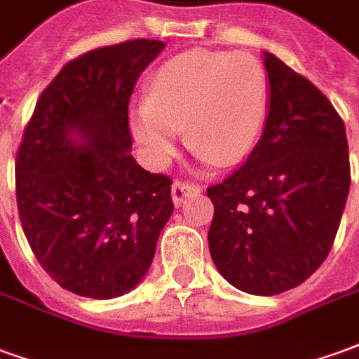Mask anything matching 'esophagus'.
<instances>
[{
  "instance_id": "obj_1",
  "label": "esophagus",
  "mask_w": 359,
  "mask_h": 359,
  "mask_svg": "<svg viewBox=\"0 0 359 359\" xmlns=\"http://www.w3.org/2000/svg\"><path fill=\"white\" fill-rule=\"evenodd\" d=\"M198 190H200V188L196 187V184H192V182H187V180H175L171 188L172 202H175V205H180L187 196L194 194Z\"/></svg>"
}]
</instances>
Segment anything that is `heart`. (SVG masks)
I'll use <instances>...</instances> for the list:
<instances>
[{
    "label": "heart",
    "mask_w": 359,
    "mask_h": 359,
    "mask_svg": "<svg viewBox=\"0 0 359 359\" xmlns=\"http://www.w3.org/2000/svg\"><path fill=\"white\" fill-rule=\"evenodd\" d=\"M269 109V76L250 53L192 50L151 74L148 103L133 113L136 142L163 163L179 142V126L205 157L231 165L256 146Z\"/></svg>",
    "instance_id": "obj_1"
}]
</instances>
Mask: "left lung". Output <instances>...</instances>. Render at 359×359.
<instances>
[{
    "label": "left lung",
    "mask_w": 359,
    "mask_h": 359,
    "mask_svg": "<svg viewBox=\"0 0 359 359\" xmlns=\"http://www.w3.org/2000/svg\"><path fill=\"white\" fill-rule=\"evenodd\" d=\"M269 113L248 159L208 188V241L238 290L273 296L311 277L329 256L350 190L342 118L311 82L265 53Z\"/></svg>",
    "instance_id": "8db88e82"
}]
</instances>
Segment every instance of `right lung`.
<instances>
[{
	"instance_id": "1",
	"label": "right lung",
	"mask_w": 359,
	"mask_h": 359,
	"mask_svg": "<svg viewBox=\"0 0 359 359\" xmlns=\"http://www.w3.org/2000/svg\"><path fill=\"white\" fill-rule=\"evenodd\" d=\"M128 40L69 61L36 102L15 159L25 236L69 292L109 300L148 273L171 217L172 180L130 156L128 102L163 50Z\"/></svg>"
}]
</instances>
